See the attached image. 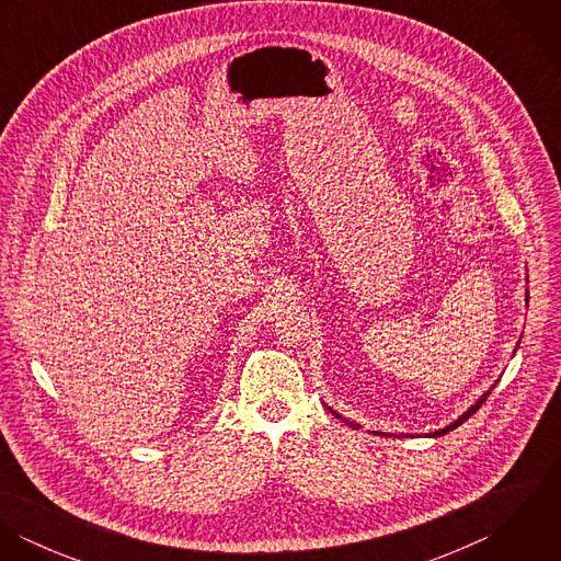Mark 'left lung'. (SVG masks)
<instances>
[{"mask_svg":"<svg viewBox=\"0 0 561 561\" xmlns=\"http://www.w3.org/2000/svg\"><path fill=\"white\" fill-rule=\"evenodd\" d=\"M527 305H529V291H527ZM518 343H520V341H518ZM514 354H516V350H514ZM492 389H494V385H492V387H490V389H488V391H485V393H483V396H481L480 400L476 401V403H473V405H471V408H469V410H467V412H462V414H460V416H458V419H456V421H451V423H449V425H445V427H443V430H436V432H430V434H427V436H432V438H438V436H445V434H447V432H451V430H456V427H458V425H462V423H465V421H467V419H469V416H471V414H476V412H478V410H480L481 403H483V401H485V398H488V396H490V391H492ZM325 408H328V410H330V412H332V414H334V416H339V419H343V421H345V423H350V425H352V427H356V425H354V423H352V421H350V419H345V416H341V414H339V412H336V410H332V408H330V405H325ZM374 434H380V436H387V434H382V432H374Z\"/></svg>","mask_w":561,"mask_h":561,"instance_id":"8db88e82","label":"left lung"}]
</instances>
